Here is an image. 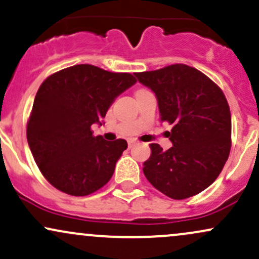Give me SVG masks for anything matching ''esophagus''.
<instances>
[{
	"label": "esophagus",
	"instance_id": "1",
	"mask_svg": "<svg viewBox=\"0 0 259 259\" xmlns=\"http://www.w3.org/2000/svg\"><path fill=\"white\" fill-rule=\"evenodd\" d=\"M135 144H136V141H133V139H130V141H128V148H132Z\"/></svg>",
	"mask_w": 259,
	"mask_h": 259
}]
</instances>
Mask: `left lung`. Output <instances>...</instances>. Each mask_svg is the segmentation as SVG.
I'll return each mask as SVG.
<instances>
[{
  "label": "left lung",
  "mask_w": 259,
  "mask_h": 259,
  "mask_svg": "<svg viewBox=\"0 0 259 259\" xmlns=\"http://www.w3.org/2000/svg\"><path fill=\"white\" fill-rule=\"evenodd\" d=\"M155 93L162 122L172 124L173 147L150 144L143 172L154 188L175 200L208 188L226 165L232 147V115L223 92L211 78L185 64L136 72Z\"/></svg>",
  "instance_id": "8db88e82"
}]
</instances>
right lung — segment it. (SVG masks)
Segmentation results:
<instances>
[{"mask_svg": "<svg viewBox=\"0 0 259 259\" xmlns=\"http://www.w3.org/2000/svg\"><path fill=\"white\" fill-rule=\"evenodd\" d=\"M137 82L128 72L78 64L42 82L27 121L26 138L35 162L50 183L72 196H86L110 181L124 139L93 136L114 100Z\"/></svg>", "mask_w": 259, "mask_h": 259, "instance_id": "right-lung-1", "label": "right lung"}]
</instances>
